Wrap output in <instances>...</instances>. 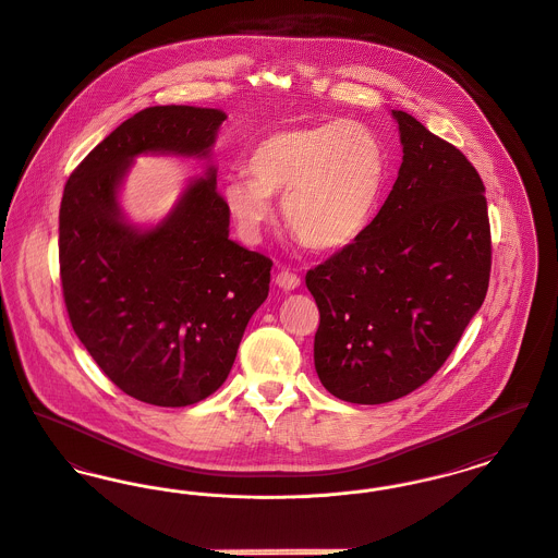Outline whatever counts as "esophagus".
Returning <instances> with one entry per match:
<instances>
[{
  "instance_id": "1",
  "label": "esophagus",
  "mask_w": 558,
  "mask_h": 558,
  "mask_svg": "<svg viewBox=\"0 0 558 558\" xmlns=\"http://www.w3.org/2000/svg\"><path fill=\"white\" fill-rule=\"evenodd\" d=\"M275 286L281 288L283 292H292V290H296L298 286H300V277L294 275L292 270H288V268H281L275 275Z\"/></svg>"
}]
</instances>
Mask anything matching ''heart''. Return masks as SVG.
Wrapping results in <instances>:
<instances>
[{
	"instance_id": "1",
	"label": "heart",
	"mask_w": 558,
	"mask_h": 558,
	"mask_svg": "<svg viewBox=\"0 0 558 558\" xmlns=\"http://www.w3.org/2000/svg\"><path fill=\"white\" fill-rule=\"evenodd\" d=\"M252 178L223 182L226 209L250 241L275 218L283 196L288 228L317 252L353 245L371 226L387 182V156L371 126L332 120L277 131L247 160Z\"/></svg>"
}]
</instances>
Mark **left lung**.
I'll return each instance as SVG.
<instances>
[{
	"label": "left lung",
	"mask_w": 558,
	"mask_h": 558,
	"mask_svg": "<svg viewBox=\"0 0 558 558\" xmlns=\"http://www.w3.org/2000/svg\"><path fill=\"white\" fill-rule=\"evenodd\" d=\"M398 180L368 230L306 272L319 306L315 371L351 404H385L429 380L483 306L490 272L484 184L410 113Z\"/></svg>",
	"instance_id": "obj_1"
}]
</instances>
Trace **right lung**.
Segmentation results:
<instances>
[{
  "mask_svg": "<svg viewBox=\"0 0 558 558\" xmlns=\"http://www.w3.org/2000/svg\"><path fill=\"white\" fill-rule=\"evenodd\" d=\"M223 120L216 108H146L80 162L61 201V283L75 336L118 389L154 407L218 391L268 296L272 262L228 239L211 162ZM148 153L198 157L208 169L160 223L142 227L121 211L119 187Z\"/></svg>",
  "mask_w": 558,
  "mask_h": 558,
  "instance_id": "right-lung-1",
  "label": "right lung"
}]
</instances>
